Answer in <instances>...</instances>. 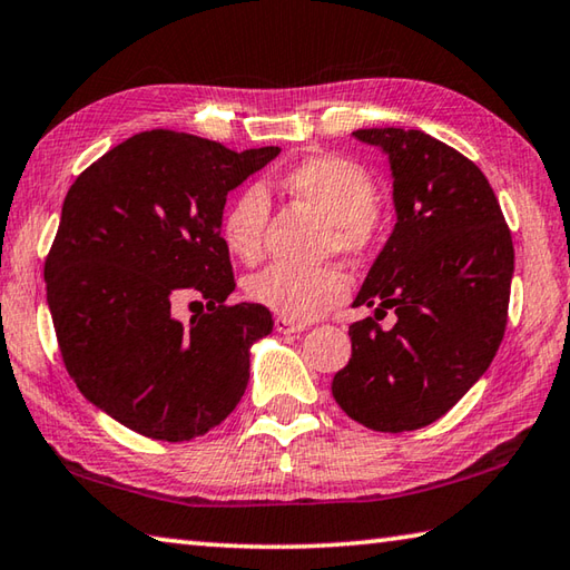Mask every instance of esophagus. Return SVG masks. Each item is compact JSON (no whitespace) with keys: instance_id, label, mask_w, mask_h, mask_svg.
<instances>
[{"instance_id":"34e87169","label":"esophagus","mask_w":570,"mask_h":570,"mask_svg":"<svg viewBox=\"0 0 570 570\" xmlns=\"http://www.w3.org/2000/svg\"><path fill=\"white\" fill-rule=\"evenodd\" d=\"M274 330L278 334H302L306 330V324H298V322H292L286 320V316H276L274 320Z\"/></svg>"}]
</instances>
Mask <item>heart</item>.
<instances>
[{"label":"heart","instance_id":"obj_1","mask_svg":"<svg viewBox=\"0 0 570 570\" xmlns=\"http://www.w3.org/2000/svg\"><path fill=\"white\" fill-rule=\"evenodd\" d=\"M278 188L324 218V254L336 250L346 256H362L372 248L377 238V214H374L377 186L360 163L332 153L308 156L278 176ZM266 224V190L262 186H248L230 200L220 216L224 248L244 264L258 262ZM246 296L286 320L308 322L344 302L346 278L336 266L294 268L274 264L246 278Z\"/></svg>","mask_w":570,"mask_h":570}]
</instances>
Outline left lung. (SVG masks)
<instances>
[{
  "label": "left lung",
  "instance_id": "left-lung-1",
  "mask_svg": "<svg viewBox=\"0 0 570 570\" xmlns=\"http://www.w3.org/2000/svg\"><path fill=\"white\" fill-rule=\"evenodd\" d=\"M390 156L397 224L354 306L350 364L332 394L364 428L407 432L455 407L493 362L508 324L513 238L475 163L422 130L352 132ZM392 307L399 320L382 331Z\"/></svg>",
  "mask_w": 570,
  "mask_h": 570
}]
</instances>
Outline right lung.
<instances>
[{"label": "right lung", "mask_w": 570, "mask_h": 570, "mask_svg": "<svg viewBox=\"0 0 570 570\" xmlns=\"http://www.w3.org/2000/svg\"><path fill=\"white\" fill-rule=\"evenodd\" d=\"M278 153L146 130L67 190L45 258L57 344L77 390L138 435L200 438L244 397L248 350L274 320L266 306L226 302L236 282L220 216L228 190ZM180 297L207 312L176 321Z\"/></svg>", "instance_id": "1"}]
</instances>
